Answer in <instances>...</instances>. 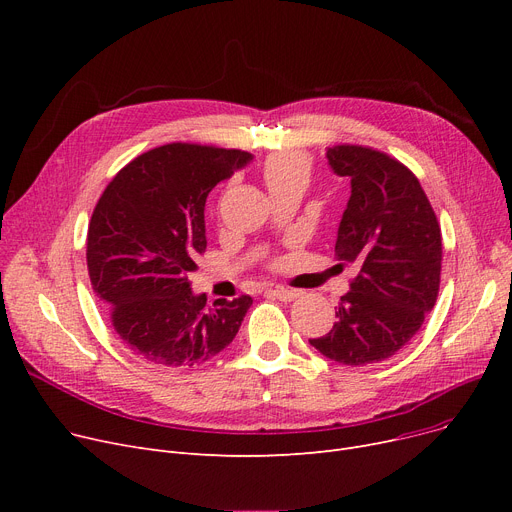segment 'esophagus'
<instances>
[{
    "instance_id": "34e87169",
    "label": "esophagus",
    "mask_w": 512,
    "mask_h": 512,
    "mask_svg": "<svg viewBox=\"0 0 512 512\" xmlns=\"http://www.w3.org/2000/svg\"><path fill=\"white\" fill-rule=\"evenodd\" d=\"M267 292L274 294V297L280 299V301H294L299 297L297 290H290V288H284V286H272V288H267Z\"/></svg>"
}]
</instances>
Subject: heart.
<instances>
[{
    "label": "heart",
    "instance_id": "1",
    "mask_svg": "<svg viewBox=\"0 0 512 512\" xmlns=\"http://www.w3.org/2000/svg\"><path fill=\"white\" fill-rule=\"evenodd\" d=\"M309 174H311L309 157L301 151L272 153L263 161V180L267 188H270V193L286 186L305 188L309 182Z\"/></svg>",
    "mask_w": 512,
    "mask_h": 512
}]
</instances>
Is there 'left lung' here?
Returning a JSON list of instances; mask_svg holds the SVG:
<instances>
[{
    "label": "left lung",
    "instance_id": "8db88e82",
    "mask_svg": "<svg viewBox=\"0 0 512 512\" xmlns=\"http://www.w3.org/2000/svg\"><path fill=\"white\" fill-rule=\"evenodd\" d=\"M338 176L351 178L336 238V257L359 267L340 297L334 328L309 340L342 365L380 363L396 355L436 305L442 232L417 176L398 159L361 145L326 153Z\"/></svg>",
    "mask_w": 512,
    "mask_h": 512
}]
</instances>
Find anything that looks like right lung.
<instances>
[{
  "mask_svg": "<svg viewBox=\"0 0 512 512\" xmlns=\"http://www.w3.org/2000/svg\"><path fill=\"white\" fill-rule=\"evenodd\" d=\"M251 159L240 149L170 143L134 157L99 197L89 278L118 338L147 363L193 367L215 357L253 305L249 294L207 305L188 282L207 247V195Z\"/></svg>",
  "mask_w": 512,
  "mask_h": 512,
  "instance_id": "obj_1",
  "label": "right lung"
}]
</instances>
